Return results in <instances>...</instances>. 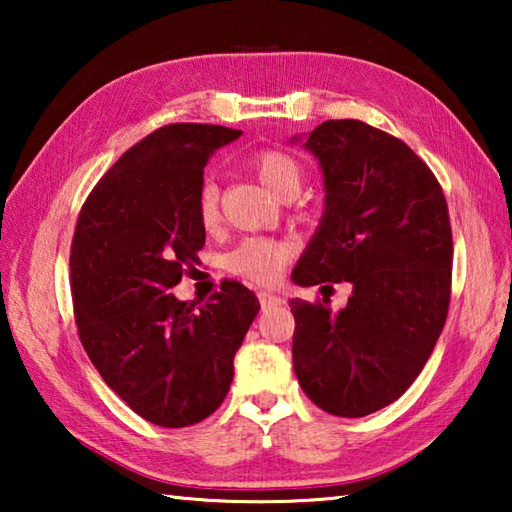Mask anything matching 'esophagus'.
<instances>
[{
	"label": "esophagus",
	"mask_w": 512,
	"mask_h": 512,
	"mask_svg": "<svg viewBox=\"0 0 512 512\" xmlns=\"http://www.w3.org/2000/svg\"><path fill=\"white\" fill-rule=\"evenodd\" d=\"M257 298H259V302H262V307L266 309V307H275V305H282V298L280 296H275V293H268V291H259L257 293Z\"/></svg>",
	"instance_id": "esophagus-1"
}]
</instances>
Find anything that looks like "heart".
Wrapping results in <instances>:
<instances>
[{"label":"heart","mask_w":512,"mask_h":512,"mask_svg":"<svg viewBox=\"0 0 512 512\" xmlns=\"http://www.w3.org/2000/svg\"><path fill=\"white\" fill-rule=\"evenodd\" d=\"M250 171L255 173L268 192L280 198H293L302 187V169L289 153L262 149L250 155ZM196 214L205 230L219 223V187L205 180L196 194ZM293 255V246L284 239L246 237L225 255V268L239 277L257 284H273L280 280Z\"/></svg>","instance_id":"obj_1"}]
</instances>
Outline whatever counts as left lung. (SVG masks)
I'll return each instance as SVG.
<instances>
[{
	"label": "left lung",
	"mask_w": 512,
	"mask_h": 512,
	"mask_svg": "<svg viewBox=\"0 0 512 512\" xmlns=\"http://www.w3.org/2000/svg\"><path fill=\"white\" fill-rule=\"evenodd\" d=\"M307 149L325 178V214L293 268L300 287L350 282L348 305L293 298V370L320 409L363 418L393 404L431 357L452 298V225L443 187L402 140L329 119ZM323 287V289H325Z\"/></svg>",
	"instance_id": "left-lung-1"
}]
</instances>
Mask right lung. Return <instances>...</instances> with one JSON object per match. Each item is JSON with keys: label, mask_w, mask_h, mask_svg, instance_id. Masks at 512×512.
Segmentation results:
<instances>
[{"label": "right lung", "mask_w": 512, "mask_h": 512, "mask_svg": "<svg viewBox=\"0 0 512 512\" xmlns=\"http://www.w3.org/2000/svg\"><path fill=\"white\" fill-rule=\"evenodd\" d=\"M241 131L169 124L131 146L85 198L69 250L79 339L103 381L158 427L205 420L230 391L259 300L223 280L205 305L171 289L205 244L196 194L214 149Z\"/></svg>", "instance_id": "add662e5"}]
</instances>
